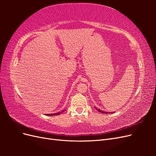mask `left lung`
<instances>
[{
  "label": "left lung",
  "instance_id": "1",
  "mask_svg": "<svg viewBox=\"0 0 156 156\" xmlns=\"http://www.w3.org/2000/svg\"><path fill=\"white\" fill-rule=\"evenodd\" d=\"M96 109H97L99 112H102V113H105V114H107V112H104V111H101V110H100V109H98V108H96Z\"/></svg>",
  "mask_w": 156,
  "mask_h": 156
}]
</instances>
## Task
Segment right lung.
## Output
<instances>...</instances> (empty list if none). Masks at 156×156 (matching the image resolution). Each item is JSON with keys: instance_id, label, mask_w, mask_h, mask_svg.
Here are the masks:
<instances>
[{"instance_id": "1", "label": "right lung", "mask_w": 156, "mask_h": 156, "mask_svg": "<svg viewBox=\"0 0 156 156\" xmlns=\"http://www.w3.org/2000/svg\"><path fill=\"white\" fill-rule=\"evenodd\" d=\"M62 112H63V111H62ZM60 112H58V113H55V114H51V115H49V114H47L46 115H49V116H51V115H52V116H53V115H60Z\"/></svg>"}]
</instances>
